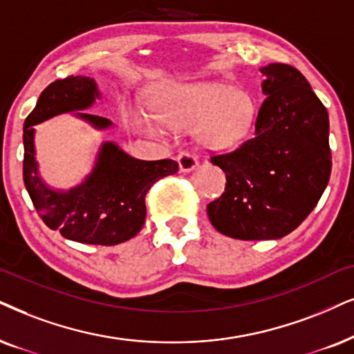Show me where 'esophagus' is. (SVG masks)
<instances>
[{"label": "esophagus", "instance_id": "1", "mask_svg": "<svg viewBox=\"0 0 354 354\" xmlns=\"http://www.w3.org/2000/svg\"><path fill=\"white\" fill-rule=\"evenodd\" d=\"M178 163H180V169L181 171H191V169H194L198 167V158H196V155L189 153V151H181L180 155H178Z\"/></svg>", "mask_w": 354, "mask_h": 354}]
</instances>
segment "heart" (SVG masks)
Masks as SVG:
<instances>
[{
	"instance_id": "b5f03b06",
	"label": "heart",
	"mask_w": 354,
	"mask_h": 354,
	"mask_svg": "<svg viewBox=\"0 0 354 354\" xmlns=\"http://www.w3.org/2000/svg\"><path fill=\"white\" fill-rule=\"evenodd\" d=\"M257 102L248 93L214 83L171 84L156 101V115L171 127L194 129L199 145L225 150L241 144L257 122ZM137 129L147 133L160 131L149 114L137 113Z\"/></svg>"
}]
</instances>
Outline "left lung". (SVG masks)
Wrapping results in <instances>:
<instances>
[{
    "instance_id": "obj_1",
    "label": "left lung",
    "mask_w": 354,
    "mask_h": 354,
    "mask_svg": "<svg viewBox=\"0 0 354 354\" xmlns=\"http://www.w3.org/2000/svg\"><path fill=\"white\" fill-rule=\"evenodd\" d=\"M254 137L210 156L225 191L207 204L209 221L239 240H272L296 230L314 210L332 171L328 113L294 66L270 64Z\"/></svg>"
}]
</instances>
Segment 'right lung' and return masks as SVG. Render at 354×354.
<instances>
[{
    "instance_id": "right-lung-1",
    "label": "right lung",
    "mask_w": 354,
    "mask_h": 354,
    "mask_svg": "<svg viewBox=\"0 0 354 354\" xmlns=\"http://www.w3.org/2000/svg\"><path fill=\"white\" fill-rule=\"evenodd\" d=\"M100 97L96 82L89 77L57 80L44 89L34 111L24 122V185L39 217L65 239L86 245L122 243L144 227L145 196L156 181L178 171L174 160L145 162L120 150L113 142L102 144L95 168L82 185L68 191L50 189L39 176L32 125L57 114L88 109ZM96 129L109 127L111 120L77 113Z\"/></svg>"
}]
</instances>
